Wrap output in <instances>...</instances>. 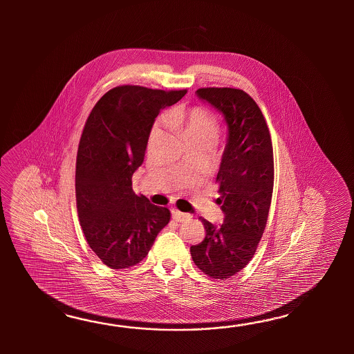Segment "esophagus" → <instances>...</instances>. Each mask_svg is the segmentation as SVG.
Wrapping results in <instances>:
<instances>
[{
	"label": "esophagus",
	"mask_w": 354,
	"mask_h": 354,
	"mask_svg": "<svg viewBox=\"0 0 354 354\" xmlns=\"http://www.w3.org/2000/svg\"><path fill=\"white\" fill-rule=\"evenodd\" d=\"M171 212H172V218H174L176 221H178V223H182V221H185L186 218H189L188 214L180 212V211L177 210V209H172Z\"/></svg>",
	"instance_id": "esophagus-1"
}]
</instances>
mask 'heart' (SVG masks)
<instances>
[{
  "label": "heart",
  "instance_id": "b5f03b06",
  "mask_svg": "<svg viewBox=\"0 0 354 354\" xmlns=\"http://www.w3.org/2000/svg\"><path fill=\"white\" fill-rule=\"evenodd\" d=\"M167 121L180 129L182 134L196 144H214L220 136L218 118L203 107H194L191 110H174L167 115ZM163 122L158 121L153 125L151 138L154 139L162 134Z\"/></svg>",
  "mask_w": 354,
  "mask_h": 354
}]
</instances>
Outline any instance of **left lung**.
<instances>
[{"label": "left lung", "mask_w": 354, "mask_h": 354, "mask_svg": "<svg viewBox=\"0 0 354 354\" xmlns=\"http://www.w3.org/2000/svg\"><path fill=\"white\" fill-rule=\"evenodd\" d=\"M196 95L224 115L227 140L216 182L224 223L203 221L206 236L189 248L196 266L212 279H229L256 253L273 192L270 130L256 101L238 88H198Z\"/></svg>", "instance_id": "obj_1"}]
</instances>
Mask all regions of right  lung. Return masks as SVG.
Instances as JSON below:
<instances>
[{
	"mask_svg": "<svg viewBox=\"0 0 354 354\" xmlns=\"http://www.w3.org/2000/svg\"><path fill=\"white\" fill-rule=\"evenodd\" d=\"M186 90L119 86L92 109L77 151L75 200L91 249L113 270L147 257L171 212L134 194L131 177L143 165L159 111L178 102Z\"/></svg>",
	"mask_w": 354,
	"mask_h": 354,
	"instance_id": "1",
	"label": "right lung"
}]
</instances>
